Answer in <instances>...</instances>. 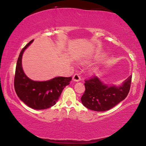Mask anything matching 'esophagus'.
Here are the masks:
<instances>
[{
	"label": "esophagus",
	"instance_id": "obj_1",
	"mask_svg": "<svg viewBox=\"0 0 146 146\" xmlns=\"http://www.w3.org/2000/svg\"><path fill=\"white\" fill-rule=\"evenodd\" d=\"M73 80L74 81H76V82H79L81 80V77L79 76V74H76L73 76Z\"/></svg>",
	"mask_w": 146,
	"mask_h": 146
}]
</instances>
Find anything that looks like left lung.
Returning <instances> with one entry per match:
<instances>
[{"instance_id":"8db88e82","label":"left lung","mask_w":146,"mask_h":146,"mask_svg":"<svg viewBox=\"0 0 146 146\" xmlns=\"http://www.w3.org/2000/svg\"><path fill=\"white\" fill-rule=\"evenodd\" d=\"M131 78L132 76H129L118 86H109L97 77L86 80L85 91L81 98L82 104L94 111H108L127 96L130 89Z\"/></svg>"}]
</instances>
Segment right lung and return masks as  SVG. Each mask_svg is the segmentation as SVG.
Masks as SVG:
<instances>
[{
    "label": "right lung",
    "instance_id": "right-lung-1",
    "mask_svg": "<svg viewBox=\"0 0 146 146\" xmlns=\"http://www.w3.org/2000/svg\"><path fill=\"white\" fill-rule=\"evenodd\" d=\"M34 40L30 41L19 55L16 66L14 86L17 94L25 104L35 110L48 109L59 100L66 86L72 77H56L46 81H34L25 74L22 67V57L25 50Z\"/></svg>",
    "mask_w": 146,
    "mask_h": 146
}]
</instances>
